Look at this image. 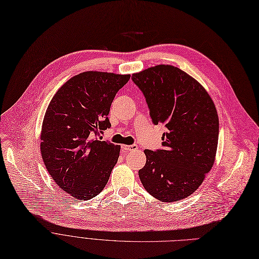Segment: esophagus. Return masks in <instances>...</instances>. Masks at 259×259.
Masks as SVG:
<instances>
[{"mask_svg":"<svg viewBox=\"0 0 259 259\" xmlns=\"http://www.w3.org/2000/svg\"><path fill=\"white\" fill-rule=\"evenodd\" d=\"M121 150L123 153H127L131 151H135L137 150V145L136 144H131V145H122Z\"/></svg>","mask_w":259,"mask_h":259,"instance_id":"1","label":"esophagus"}]
</instances>
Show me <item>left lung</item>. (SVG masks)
Masks as SVG:
<instances>
[{"instance_id": "obj_1", "label": "left lung", "mask_w": 259, "mask_h": 259, "mask_svg": "<svg viewBox=\"0 0 259 259\" xmlns=\"http://www.w3.org/2000/svg\"><path fill=\"white\" fill-rule=\"evenodd\" d=\"M142 92L155 125L163 124L162 147L145 150L139 169L144 189L162 202L187 198L211 170L218 144L219 121L206 91L187 72L157 65L132 76Z\"/></svg>"}]
</instances>
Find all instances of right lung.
I'll return each instance as SVG.
<instances>
[{
	"mask_svg": "<svg viewBox=\"0 0 259 259\" xmlns=\"http://www.w3.org/2000/svg\"><path fill=\"white\" fill-rule=\"evenodd\" d=\"M131 76L86 71L69 79L49 103L43 120L41 153L58 186L73 198L89 200L106 186L120 146L101 141L118 91Z\"/></svg>",
	"mask_w": 259,
	"mask_h": 259,
	"instance_id": "obj_1",
	"label": "right lung"
}]
</instances>
